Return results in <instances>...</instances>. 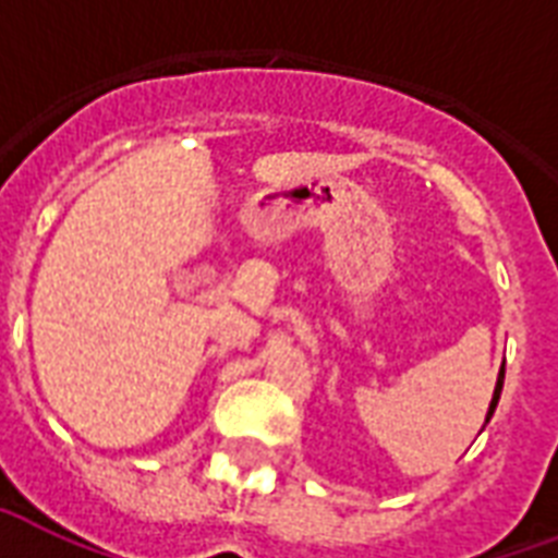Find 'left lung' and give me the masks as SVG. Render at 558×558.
I'll list each match as a JSON object with an SVG mask.
<instances>
[{
    "mask_svg": "<svg viewBox=\"0 0 558 558\" xmlns=\"http://www.w3.org/2000/svg\"><path fill=\"white\" fill-rule=\"evenodd\" d=\"M500 390H504V366H500V375H498V384H495V396H492V404H489V413H486V422L492 418L495 408H498V399H500Z\"/></svg>",
    "mask_w": 558,
    "mask_h": 558,
    "instance_id": "8db88e82",
    "label": "left lung"
}]
</instances>
